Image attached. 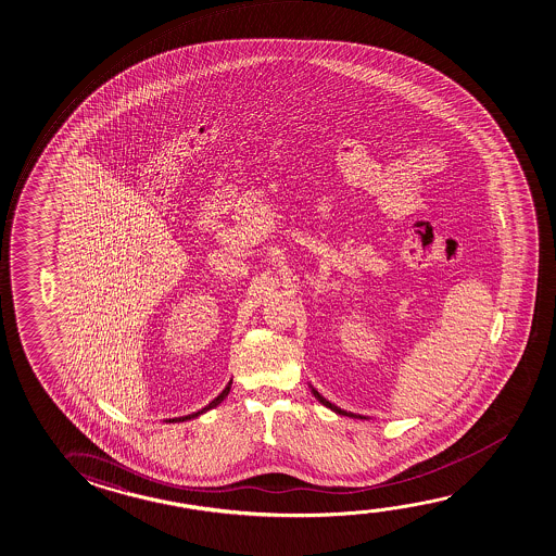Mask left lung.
<instances>
[{
	"label": "left lung",
	"instance_id": "obj_1",
	"mask_svg": "<svg viewBox=\"0 0 556 556\" xmlns=\"http://www.w3.org/2000/svg\"><path fill=\"white\" fill-rule=\"evenodd\" d=\"M309 388H312V394L315 395V400L321 403V405H325V407H329L330 410H334L337 415H342V417H352V419L367 420V417H363V415H355V413H348V410L340 409V407H337L334 403L327 402V400H325V397H323V395L319 394L312 384H309Z\"/></svg>",
	"mask_w": 556,
	"mask_h": 556
}]
</instances>
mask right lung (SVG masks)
I'll return each instance as SVG.
<instances>
[{
	"label": "right lung",
	"mask_w": 556,
	"mask_h": 556,
	"mask_svg": "<svg viewBox=\"0 0 556 556\" xmlns=\"http://www.w3.org/2000/svg\"><path fill=\"white\" fill-rule=\"evenodd\" d=\"M229 390H231V382L227 384L226 390L222 392V394L217 395L216 400H212V402L204 407V409L197 410V413H193V415H186V417H177V419H169L166 420V422H184V420H191L194 419V417H199V415H202V413H206V410L214 409V407H217L219 403L224 402L226 400L227 394H229Z\"/></svg>",
	"instance_id": "obj_1"
}]
</instances>
